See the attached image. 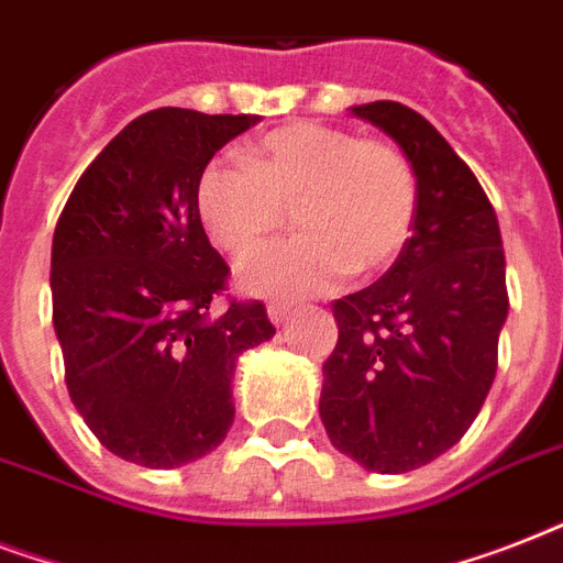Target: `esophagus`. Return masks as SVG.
I'll return each instance as SVG.
<instances>
[{"mask_svg":"<svg viewBox=\"0 0 563 563\" xmlns=\"http://www.w3.org/2000/svg\"><path fill=\"white\" fill-rule=\"evenodd\" d=\"M289 312L291 307L289 303H283V300H272V303H268V318H272L274 324H283V321L289 318Z\"/></svg>","mask_w":563,"mask_h":563,"instance_id":"obj_1","label":"esophagus"}]
</instances>
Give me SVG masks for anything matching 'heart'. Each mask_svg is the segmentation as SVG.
Segmentation results:
<instances>
[{
    "label": "heart",
    "mask_w": 563,
    "mask_h": 563,
    "mask_svg": "<svg viewBox=\"0 0 563 563\" xmlns=\"http://www.w3.org/2000/svg\"><path fill=\"white\" fill-rule=\"evenodd\" d=\"M418 172L400 145L321 122L274 128L245 163L212 161L198 178V216L221 251L242 256L289 219L298 236L242 263L263 295H316L344 274L391 265L418 216Z\"/></svg>",
    "instance_id": "b5f03b06"
}]
</instances>
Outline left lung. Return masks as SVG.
<instances>
[{
	"mask_svg": "<svg viewBox=\"0 0 563 563\" xmlns=\"http://www.w3.org/2000/svg\"><path fill=\"white\" fill-rule=\"evenodd\" d=\"M353 113L409 154L418 216L383 280L333 300L339 342L318 411L344 455L406 473L462 441L488 397L508 316L506 254L488 195L427 119L400 101Z\"/></svg>",
	"mask_w": 563,
	"mask_h": 563,
	"instance_id": "obj_1",
	"label": "left lung"
}]
</instances>
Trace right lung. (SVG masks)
<instances>
[{
	"instance_id": "1",
	"label": "right lung",
	"mask_w": 563,
	"mask_h": 563,
	"mask_svg": "<svg viewBox=\"0 0 563 563\" xmlns=\"http://www.w3.org/2000/svg\"><path fill=\"white\" fill-rule=\"evenodd\" d=\"M254 117L161 108L84 169L52 239V321L64 379L92 435L172 471L224 441L239 353L274 335L263 300L228 295L230 268L198 216V178ZM229 307L214 312V298Z\"/></svg>"
}]
</instances>
